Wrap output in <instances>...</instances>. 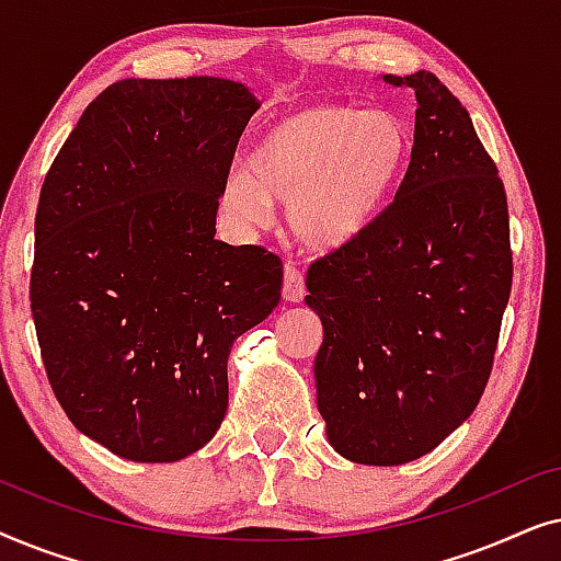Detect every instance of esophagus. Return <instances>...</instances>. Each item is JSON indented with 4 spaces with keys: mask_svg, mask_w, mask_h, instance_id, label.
I'll return each mask as SVG.
<instances>
[{
    "mask_svg": "<svg viewBox=\"0 0 561 561\" xmlns=\"http://www.w3.org/2000/svg\"><path fill=\"white\" fill-rule=\"evenodd\" d=\"M283 298L290 304H301L306 298V278L296 265L283 267Z\"/></svg>",
    "mask_w": 561,
    "mask_h": 561,
    "instance_id": "1",
    "label": "esophagus"
}]
</instances>
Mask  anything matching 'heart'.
I'll return each instance as SVG.
<instances>
[{
  "label": "heart",
  "instance_id": "1",
  "mask_svg": "<svg viewBox=\"0 0 561 561\" xmlns=\"http://www.w3.org/2000/svg\"><path fill=\"white\" fill-rule=\"evenodd\" d=\"M411 129L390 110L317 102L275 119L229 173L221 209L242 225H265L286 204V227L304 248L332 252L370 229L401 183Z\"/></svg>",
  "mask_w": 561,
  "mask_h": 561
}]
</instances>
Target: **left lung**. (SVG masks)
I'll use <instances>...</instances> for the list:
<instances>
[{
	"mask_svg": "<svg viewBox=\"0 0 561 561\" xmlns=\"http://www.w3.org/2000/svg\"><path fill=\"white\" fill-rule=\"evenodd\" d=\"M411 163L378 221L313 260L306 304L329 444L359 465L424 457L480 403L513 283L505 188L462 102L419 71Z\"/></svg>",
	"mask_w": 561,
	"mask_h": 561,
	"instance_id": "obj_1",
	"label": "left lung"
}]
</instances>
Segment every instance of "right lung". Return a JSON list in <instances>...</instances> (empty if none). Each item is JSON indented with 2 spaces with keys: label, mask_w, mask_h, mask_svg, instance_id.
Here are the masks:
<instances>
[{
  "label": "right lung",
  "mask_w": 561,
  "mask_h": 561,
  "mask_svg": "<svg viewBox=\"0 0 561 561\" xmlns=\"http://www.w3.org/2000/svg\"><path fill=\"white\" fill-rule=\"evenodd\" d=\"M257 106L214 76L117 81L43 181L30 309L45 373L71 424L133 462L217 434L232 344L280 301L278 255L214 240Z\"/></svg>",
  "instance_id": "right-lung-1"
}]
</instances>
